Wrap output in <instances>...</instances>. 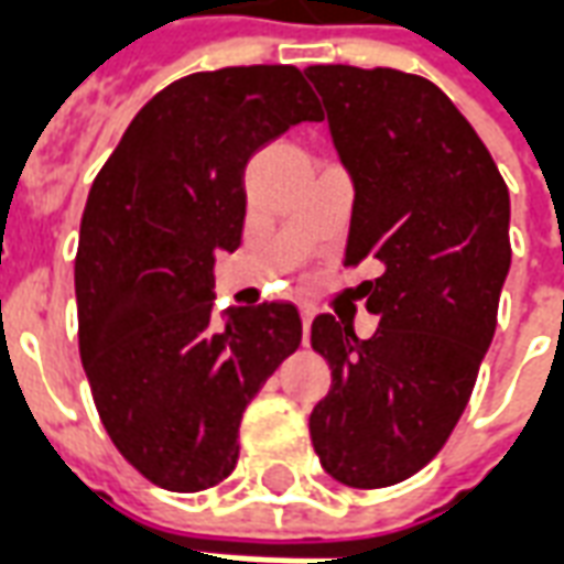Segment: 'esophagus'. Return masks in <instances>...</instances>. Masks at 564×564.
Returning a JSON list of instances; mask_svg holds the SVG:
<instances>
[{"mask_svg":"<svg viewBox=\"0 0 564 564\" xmlns=\"http://www.w3.org/2000/svg\"><path fill=\"white\" fill-rule=\"evenodd\" d=\"M311 319H314V311H311V307H302V329H305V341H307V332H311Z\"/></svg>","mask_w":564,"mask_h":564,"instance_id":"1","label":"esophagus"}]
</instances>
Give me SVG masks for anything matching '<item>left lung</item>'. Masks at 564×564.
Masks as SVG:
<instances>
[{"label": "left lung", "mask_w": 564, "mask_h": 564, "mask_svg": "<svg viewBox=\"0 0 564 564\" xmlns=\"http://www.w3.org/2000/svg\"><path fill=\"white\" fill-rule=\"evenodd\" d=\"M354 174L344 265L380 326L319 314L311 347L332 390L311 414L323 468L344 486L408 480L447 444L471 399L510 269V196L489 150L432 80L399 68L307 66Z\"/></svg>", "instance_id": "obj_1"}]
</instances>
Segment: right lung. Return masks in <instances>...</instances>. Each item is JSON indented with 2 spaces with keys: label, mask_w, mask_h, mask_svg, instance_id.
<instances>
[{
  "label": "right lung",
  "mask_w": 564,
  "mask_h": 564,
  "mask_svg": "<svg viewBox=\"0 0 564 564\" xmlns=\"http://www.w3.org/2000/svg\"><path fill=\"white\" fill-rule=\"evenodd\" d=\"M323 120L295 66L174 80L96 174L75 257L80 362L105 432L150 484L210 489L238 462L245 408L302 344L286 302L214 317V259L245 232V165Z\"/></svg>",
  "instance_id": "1"
}]
</instances>
